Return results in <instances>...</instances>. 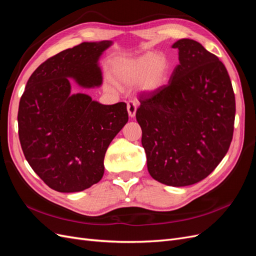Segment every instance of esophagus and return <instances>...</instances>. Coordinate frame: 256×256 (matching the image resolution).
<instances>
[{
	"mask_svg": "<svg viewBox=\"0 0 256 256\" xmlns=\"http://www.w3.org/2000/svg\"><path fill=\"white\" fill-rule=\"evenodd\" d=\"M136 108H138L136 102H134V100H129V102H127V111H128V114L130 118H134L136 116Z\"/></svg>",
	"mask_w": 256,
	"mask_h": 256,
	"instance_id": "obj_1",
	"label": "esophagus"
}]
</instances>
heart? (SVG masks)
Here are the masks:
<instances>
[{
  "mask_svg": "<svg viewBox=\"0 0 256 256\" xmlns=\"http://www.w3.org/2000/svg\"><path fill=\"white\" fill-rule=\"evenodd\" d=\"M168 60L158 52H146L131 58L116 60L111 76L120 86H132L138 84L143 92H154L164 86L168 74ZM108 90L114 92L116 85L108 80L104 84Z\"/></svg>",
  "mask_w": 256,
  "mask_h": 256,
  "instance_id": "b5f03b06",
  "label": "heart"
}]
</instances>
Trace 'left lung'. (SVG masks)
Listing matches in <instances>:
<instances>
[{
    "label": "left lung",
    "instance_id": "8db88e82",
    "mask_svg": "<svg viewBox=\"0 0 256 256\" xmlns=\"http://www.w3.org/2000/svg\"><path fill=\"white\" fill-rule=\"evenodd\" d=\"M178 64L166 85L140 97L147 170L154 180L184 187L210 174L233 138L235 95L226 66L200 42L173 44Z\"/></svg>",
    "mask_w": 256,
    "mask_h": 256
}]
</instances>
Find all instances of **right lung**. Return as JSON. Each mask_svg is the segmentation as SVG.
<instances>
[{
	"label": "right lung",
	"instance_id": "right-lung-1",
	"mask_svg": "<svg viewBox=\"0 0 256 256\" xmlns=\"http://www.w3.org/2000/svg\"><path fill=\"white\" fill-rule=\"evenodd\" d=\"M111 40L82 42L42 63L20 99L19 138L33 171L58 192H79L102 180L104 154L128 122L127 104H102L82 88H100L99 58Z\"/></svg>",
	"mask_w": 256,
	"mask_h": 256
}]
</instances>
